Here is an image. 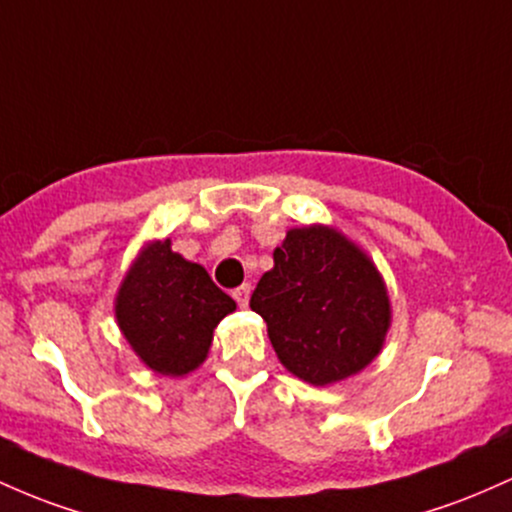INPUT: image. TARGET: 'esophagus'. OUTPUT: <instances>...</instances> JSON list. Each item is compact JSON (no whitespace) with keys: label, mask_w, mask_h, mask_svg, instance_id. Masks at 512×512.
<instances>
[{"label":"esophagus","mask_w":512,"mask_h":512,"mask_svg":"<svg viewBox=\"0 0 512 512\" xmlns=\"http://www.w3.org/2000/svg\"><path fill=\"white\" fill-rule=\"evenodd\" d=\"M234 300H237L239 307H249V295H251V285L244 283L241 287H237V290L232 292Z\"/></svg>","instance_id":"obj_1"}]
</instances>
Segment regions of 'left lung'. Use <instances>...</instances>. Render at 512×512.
<instances>
[{
	"mask_svg": "<svg viewBox=\"0 0 512 512\" xmlns=\"http://www.w3.org/2000/svg\"><path fill=\"white\" fill-rule=\"evenodd\" d=\"M273 263L249 304L292 375L324 387L380 355L392 307L380 271L353 241L324 225L295 227Z\"/></svg>",
	"mask_w": 512,
	"mask_h": 512,
	"instance_id": "obj_1",
	"label": "left lung"
}]
</instances>
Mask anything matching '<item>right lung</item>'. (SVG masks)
<instances>
[{
    "instance_id": "add662e5",
    "label": "right lung",
    "mask_w": 512,
    "mask_h": 512,
    "mask_svg": "<svg viewBox=\"0 0 512 512\" xmlns=\"http://www.w3.org/2000/svg\"><path fill=\"white\" fill-rule=\"evenodd\" d=\"M237 302L198 263L152 241L123 278L116 319L137 358L159 375L181 377L208 358L212 331Z\"/></svg>"
}]
</instances>
